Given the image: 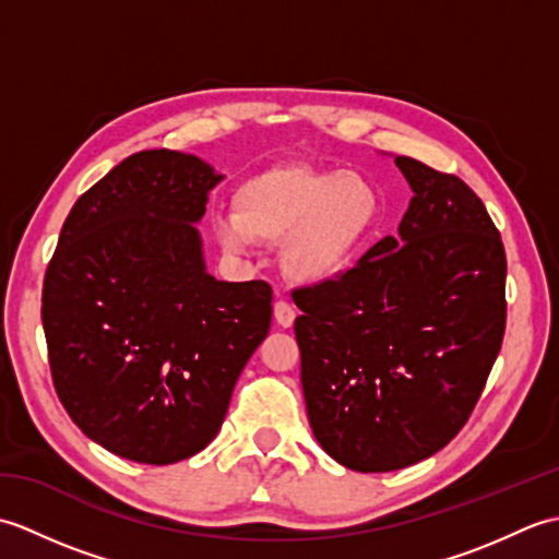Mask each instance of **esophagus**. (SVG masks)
<instances>
[{
	"instance_id": "esophagus-1",
	"label": "esophagus",
	"mask_w": 559,
	"mask_h": 559,
	"mask_svg": "<svg viewBox=\"0 0 559 559\" xmlns=\"http://www.w3.org/2000/svg\"><path fill=\"white\" fill-rule=\"evenodd\" d=\"M273 317H276V322L283 329H288L295 322V307L290 302H286V300H278L276 305H273Z\"/></svg>"
}]
</instances>
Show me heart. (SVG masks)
<instances>
[{
	"instance_id": "obj_1",
	"label": "heart",
	"mask_w": 559,
	"mask_h": 559,
	"mask_svg": "<svg viewBox=\"0 0 559 559\" xmlns=\"http://www.w3.org/2000/svg\"><path fill=\"white\" fill-rule=\"evenodd\" d=\"M379 221V194L358 173L281 165L257 173L233 192V216L216 223L230 252L281 242L283 269L300 283H324L346 269Z\"/></svg>"
}]
</instances>
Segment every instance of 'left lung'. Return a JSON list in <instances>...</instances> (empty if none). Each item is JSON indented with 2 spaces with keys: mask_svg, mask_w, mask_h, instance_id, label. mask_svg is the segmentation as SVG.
<instances>
[{
  "mask_svg": "<svg viewBox=\"0 0 559 559\" xmlns=\"http://www.w3.org/2000/svg\"><path fill=\"white\" fill-rule=\"evenodd\" d=\"M396 165L415 194L399 235L293 290L312 432L360 473L413 466L459 435L507 324L504 245L480 197L415 158Z\"/></svg>",
  "mask_w": 559,
  "mask_h": 559,
  "instance_id": "8db88e82",
  "label": "left lung"
}]
</instances>
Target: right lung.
Wrapping results in <instances>:
<instances>
[{"label": "right lung", "mask_w": 559, "mask_h": 559, "mask_svg": "<svg viewBox=\"0 0 559 559\" xmlns=\"http://www.w3.org/2000/svg\"><path fill=\"white\" fill-rule=\"evenodd\" d=\"M221 182L204 160L139 151L83 192L43 283L52 384L81 432L165 466L218 435L271 326L266 281L206 273L192 223Z\"/></svg>", "instance_id": "obj_1"}]
</instances>
